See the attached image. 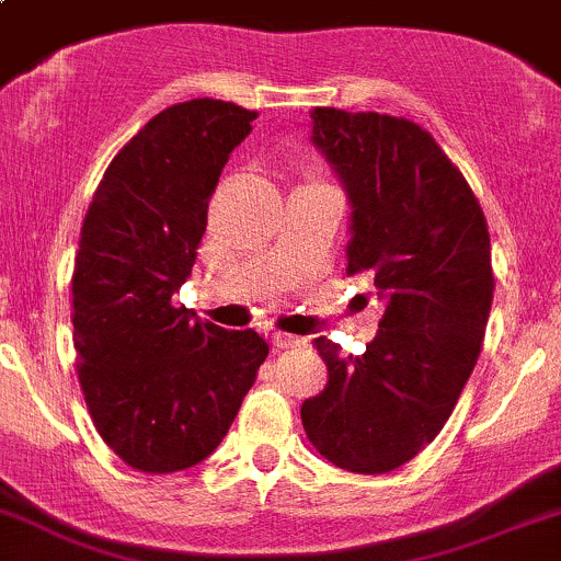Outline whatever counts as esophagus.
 Wrapping results in <instances>:
<instances>
[{"mask_svg": "<svg viewBox=\"0 0 561 561\" xmlns=\"http://www.w3.org/2000/svg\"><path fill=\"white\" fill-rule=\"evenodd\" d=\"M271 343H274V348H300V346H306L304 337L287 335V332H276V335L271 337Z\"/></svg>", "mask_w": 561, "mask_h": 561, "instance_id": "obj_1", "label": "esophagus"}]
</instances>
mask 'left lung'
<instances>
[{"label":"left lung","instance_id":"1","mask_svg":"<svg viewBox=\"0 0 561 561\" xmlns=\"http://www.w3.org/2000/svg\"><path fill=\"white\" fill-rule=\"evenodd\" d=\"M311 144L348 196V274L386 313L365 354L317 337L330 380L300 408L322 458L389 473L439 434L477 365L492 306L490 233L477 196L415 122L311 111Z\"/></svg>","mask_w":561,"mask_h":561}]
</instances>
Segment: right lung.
Returning a JSON list of instances; mask_svg holds the SVG:
<instances>
[{
    "instance_id": "obj_1",
    "label": "right lung",
    "mask_w": 561,
    "mask_h": 561,
    "mask_svg": "<svg viewBox=\"0 0 561 561\" xmlns=\"http://www.w3.org/2000/svg\"><path fill=\"white\" fill-rule=\"evenodd\" d=\"M255 116L213 98L164 108L111 159L84 215L71 279L79 383L98 434L138 471L202 463L268 356L255 330L172 306Z\"/></svg>"
}]
</instances>
